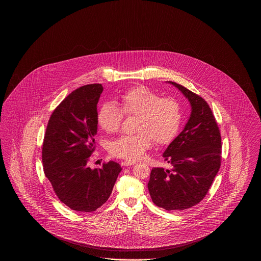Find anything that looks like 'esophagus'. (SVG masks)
Masks as SVG:
<instances>
[{
  "label": "esophagus",
  "instance_id": "1",
  "mask_svg": "<svg viewBox=\"0 0 261 261\" xmlns=\"http://www.w3.org/2000/svg\"><path fill=\"white\" fill-rule=\"evenodd\" d=\"M136 162H130V161H126V162H122V165L123 166H131V165H134Z\"/></svg>",
  "mask_w": 261,
  "mask_h": 261
}]
</instances>
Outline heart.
Returning <instances> with one entry per match:
<instances>
[{"instance_id": "obj_1", "label": "heart", "mask_w": 261, "mask_h": 261, "mask_svg": "<svg viewBox=\"0 0 261 261\" xmlns=\"http://www.w3.org/2000/svg\"><path fill=\"white\" fill-rule=\"evenodd\" d=\"M124 114L136 115L137 134L118 137L109 145L111 154L135 162L142 159L153 140L159 145H168L177 137L183 121V109L178 99L162 98L146 87L131 88L120 96V107L106 101L99 107L97 121L108 133L116 132L122 124Z\"/></svg>"}]
</instances>
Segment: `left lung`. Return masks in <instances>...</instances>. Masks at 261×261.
<instances>
[{
	"instance_id": "8db88e82",
	"label": "left lung",
	"mask_w": 261,
	"mask_h": 261,
	"mask_svg": "<svg viewBox=\"0 0 261 261\" xmlns=\"http://www.w3.org/2000/svg\"><path fill=\"white\" fill-rule=\"evenodd\" d=\"M168 83L182 92L192 112L183 131L163 152L171 168H152L148 189L155 205L184 211L207 194L221 165V136L208 103L184 86Z\"/></svg>"
}]
</instances>
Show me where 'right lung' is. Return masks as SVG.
Segmentation results:
<instances>
[{"label": "right lung", "instance_id": "right-lung-1", "mask_svg": "<svg viewBox=\"0 0 261 261\" xmlns=\"http://www.w3.org/2000/svg\"><path fill=\"white\" fill-rule=\"evenodd\" d=\"M103 88L89 84L76 89L50 115L43 142L44 172L59 199L69 208L92 212L110 198L119 163L109 162L91 169L98 132L97 105Z\"/></svg>", "mask_w": 261, "mask_h": 261}]
</instances>
